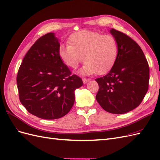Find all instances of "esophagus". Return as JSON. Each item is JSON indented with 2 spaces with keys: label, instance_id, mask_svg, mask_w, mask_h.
<instances>
[{
  "label": "esophagus",
  "instance_id": "obj_1",
  "mask_svg": "<svg viewBox=\"0 0 160 160\" xmlns=\"http://www.w3.org/2000/svg\"><path fill=\"white\" fill-rule=\"evenodd\" d=\"M89 79H88V78H83V82L84 84L88 83V82H89Z\"/></svg>",
  "mask_w": 160,
  "mask_h": 160
}]
</instances>
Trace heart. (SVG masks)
Returning <instances> with one entry per match:
<instances>
[{
    "label": "heart",
    "mask_w": 160,
    "mask_h": 160,
    "mask_svg": "<svg viewBox=\"0 0 160 160\" xmlns=\"http://www.w3.org/2000/svg\"><path fill=\"white\" fill-rule=\"evenodd\" d=\"M69 42L60 45L59 55L62 62L73 69L83 59L85 63L79 71L82 75L103 74L112 68L118 58V41L112 35L82 31L72 34Z\"/></svg>",
    "instance_id": "obj_1"
}]
</instances>
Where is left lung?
<instances>
[{"mask_svg":"<svg viewBox=\"0 0 160 160\" xmlns=\"http://www.w3.org/2000/svg\"><path fill=\"white\" fill-rule=\"evenodd\" d=\"M118 41V55L107 75L96 79L99 91L96 99L104 110L123 114L136 108L149 86V68L138 43L125 34L111 28Z\"/></svg>","mask_w":160,"mask_h":160,"instance_id":"left-lung-1","label":"left lung"}]
</instances>
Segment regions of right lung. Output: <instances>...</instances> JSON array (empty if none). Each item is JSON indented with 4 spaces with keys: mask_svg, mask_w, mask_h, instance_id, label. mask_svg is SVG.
Listing matches in <instances>:
<instances>
[{
    "mask_svg": "<svg viewBox=\"0 0 160 160\" xmlns=\"http://www.w3.org/2000/svg\"><path fill=\"white\" fill-rule=\"evenodd\" d=\"M55 33L40 37L28 51L18 71L21 103L33 115L44 119L63 117L75 102V90L82 79L71 71L59 55Z\"/></svg>",
    "mask_w": 160,
    "mask_h": 160,
    "instance_id": "right-lung-1",
    "label": "right lung"
}]
</instances>
